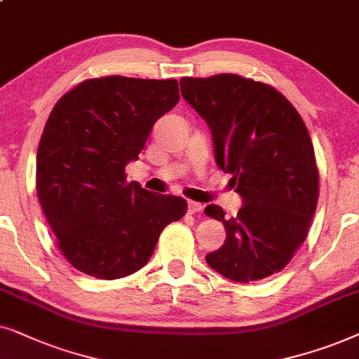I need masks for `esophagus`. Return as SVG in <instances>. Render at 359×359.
Wrapping results in <instances>:
<instances>
[{
    "mask_svg": "<svg viewBox=\"0 0 359 359\" xmlns=\"http://www.w3.org/2000/svg\"><path fill=\"white\" fill-rule=\"evenodd\" d=\"M203 210V205L202 203H198V202H192V200H190L189 202V213H192V215H195V213H200Z\"/></svg>",
    "mask_w": 359,
    "mask_h": 359,
    "instance_id": "esophagus-1",
    "label": "esophagus"
}]
</instances>
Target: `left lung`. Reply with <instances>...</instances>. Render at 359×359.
<instances>
[{
  "instance_id": "1",
  "label": "left lung",
  "mask_w": 359,
  "mask_h": 359,
  "mask_svg": "<svg viewBox=\"0 0 359 359\" xmlns=\"http://www.w3.org/2000/svg\"><path fill=\"white\" fill-rule=\"evenodd\" d=\"M180 92L207 121L217 164L233 175L229 182L245 202L231 218L218 205L205 208L226 229L223 246L207 255L208 266L241 284L283 271L307 238L318 202L304 119L271 85L235 74L184 76Z\"/></svg>"
}]
</instances>
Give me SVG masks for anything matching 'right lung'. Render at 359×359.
Instances as JSON below:
<instances>
[{
	"label": "right lung",
	"instance_id": "1",
	"mask_svg": "<svg viewBox=\"0 0 359 359\" xmlns=\"http://www.w3.org/2000/svg\"><path fill=\"white\" fill-rule=\"evenodd\" d=\"M177 80L111 75L67 92L47 119L36 189L57 248L75 269L119 279L147 264L162 229L187 202L128 182L154 123L179 102Z\"/></svg>",
	"mask_w": 359,
	"mask_h": 359
}]
</instances>
